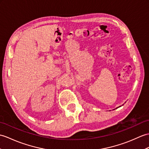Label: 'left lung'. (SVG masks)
<instances>
[{
    "label": "left lung",
    "instance_id": "1",
    "mask_svg": "<svg viewBox=\"0 0 149 149\" xmlns=\"http://www.w3.org/2000/svg\"><path fill=\"white\" fill-rule=\"evenodd\" d=\"M121 107V106H119V107ZM119 107H117V108H116V109H117V108H119ZM113 110H115V109H113Z\"/></svg>",
    "mask_w": 149,
    "mask_h": 149
}]
</instances>
